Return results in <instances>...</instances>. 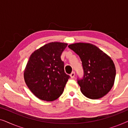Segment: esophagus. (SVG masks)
Wrapping results in <instances>:
<instances>
[{
    "mask_svg": "<svg viewBox=\"0 0 128 128\" xmlns=\"http://www.w3.org/2000/svg\"><path fill=\"white\" fill-rule=\"evenodd\" d=\"M74 76H75V73L74 72H72V73L70 74V78H74Z\"/></svg>",
    "mask_w": 128,
    "mask_h": 128,
    "instance_id": "1",
    "label": "esophagus"
}]
</instances>
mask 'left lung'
Instances as JSON below:
<instances>
[{
	"instance_id": "left-lung-1",
	"label": "left lung",
	"mask_w": 128,
	"mask_h": 128,
	"mask_svg": "<svg viewBox=\"0 0 128 128\" xmlns=\"http://www.w3.org/2000/svg\"><path fill=\"white\" fill-rule=\"evenodd\" d=\"M68 47L79 56L82 62L84 77L78 82L82 94L92 100L108 94L113 87L116 75L111 58L90 43H74Z\"/></svg>"
}]
</instances>
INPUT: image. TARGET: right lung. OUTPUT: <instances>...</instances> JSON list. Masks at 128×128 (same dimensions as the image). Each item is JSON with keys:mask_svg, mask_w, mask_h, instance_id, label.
Wrapping results in <instances>:
<instances>
[{"mask_svg": "<svg viewBox=\"0 0 128 128\" xmlns=\"http://www.w3.org/2000/svg\"><path fill=\"white\" fill-rule=\"evenodd\" d=\"M68 44L52 42L32 52L24 71L27 87L42 100L52 101L62 95L70 78L64 70L61 54Z\"/></svg>", "mask_w": 128, "mask_h": 128, "instance_id": "right-lung-1", "label": "right lung"}]
</instances>
